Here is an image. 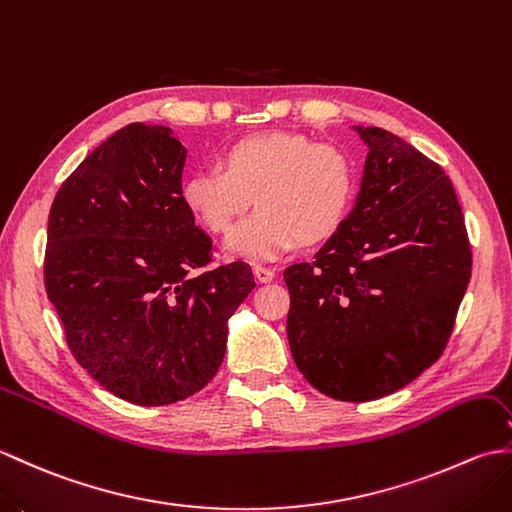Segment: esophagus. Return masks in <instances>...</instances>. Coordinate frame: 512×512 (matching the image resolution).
<instances>
[{
    "instance_id": "1",
    "label": "esophagus",
    "mask_w": 512,
    "mask_h": 512,
    "mask_svg": "<svg viewBox=\"0 0 512 512\" xmlns=\"http://www.w3.org/2000/svg\"><path fill=\"white\" fill-rule=\"evenodd\" d=\"M253 275H255L257 281H262V284H268V281L275 279V270L257 264V266H253Z\"/></svg>"
}]
</instances>
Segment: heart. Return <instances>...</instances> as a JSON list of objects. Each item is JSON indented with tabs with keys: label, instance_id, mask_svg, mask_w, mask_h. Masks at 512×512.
Instances as JSON below:
<instances>
[{
	"label": "heart",
	"instance_id": "heart-1",
	"mask_svg": "<svg viewBox=\"0 0 512 512\" xmlns=\"http://www.w3.org/2000/svg\"><path fill=\"white\" fill-rule=\"evenodd\" d=\"M358 167L339 145L292 132L235 140L220 167L191 173L182 184L189 211L215 235L231 231L255 198L259 209L228 237L244 259H275L303 244H321L345 224L356 200Z\"/></svg>",
	"mask_w": 512,
	"mask_h": 512
}]
</instances>
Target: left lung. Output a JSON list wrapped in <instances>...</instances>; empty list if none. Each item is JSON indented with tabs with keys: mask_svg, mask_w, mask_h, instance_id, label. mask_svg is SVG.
<instances>
[{
	"mask_svg": "<svg viewBox=\"0 0 512 512\" xmlns=\"http://www.w3.org/2000/svg\"><path fill=\"white\" fill-rule=\"evenodd\" d=\"M367 143L361 193L314 262L284 270L288 343L321 394L365 402L438 361L471 279V242L449 176L396 134Z\"/></svg>",
	"mask_w": 512,
	"mask_h": 512,
	"instance_id": "obj_1",
	"label": "left lung"
}]
</instances>
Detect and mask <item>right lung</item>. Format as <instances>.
I'll use <instances>...</instances> for the list:
<instances>
[{
  "instance_id": "obj_1",
  "label": "right lung",
  "mask_w": 512,
  "mask_h": 512,
  "mask_svg": "<svg viewBox=\"0 0 512 512\" xmlns=\"http://www.w3.org/2000/svg\"><path fill=\"white\" fill-rule=\"evenodd\" d=\"M184 158L171 129L127 125L63 180L48 215L43 284L70 352L143 407L209 385L226 323L255 288L248 264H215L182 200Z\"/></svg>"
}]
</instances>
